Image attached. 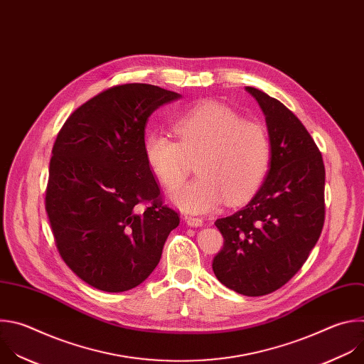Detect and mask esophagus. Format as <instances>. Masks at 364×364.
Wrapping results in <instances>:
<instances>
[{
  "label": "esophagus",
  "mask_w": 364,
  "mask_h": 364,
  "mask_svg": "<svg viewBox=\"0 0 364 364\" xmlns=\"http://www.w3.org/2000/svg\"><path fill=\"white\" fill-rule=\"evenodd\" d=\"M185 223L189 225V227H202V220L200 218H196V216H189V215H185Z\"/></svg>",
  "instance_id": "obj_1"
}]
</instances>
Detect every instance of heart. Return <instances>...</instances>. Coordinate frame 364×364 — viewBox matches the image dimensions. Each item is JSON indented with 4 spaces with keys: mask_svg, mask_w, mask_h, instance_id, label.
<instances>
[{
    "mask_svg": "<svg viewBox=\"0 0 364 364\" xmlns=\"http://www.w3.org/2000/svg\"><path fill=\"white\" fill-rule=\"evenodd\" d=\"M179 139L152 132L144 139V156L166 188L179 186L191 161L199 158V178L173 191L169 198L181 209L203 213L248 199L262 183L271 161V143L258 122L242 120L230 107L203 102L175 120Z\"/></svg>",
    "mask_w": 364,
    "mask_h": 364,
    "instance_id": "b5f03b06",
    "label": "heart"
}]
</instances>
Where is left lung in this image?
<instances>
[{
  "instance_id": "left-lung-1",
  "label": "left lung",
  "mask_w": 364,
  "mask_h": 364,
  "mask_svg": "<svg viewBox=\"0 0 364 364\" xmlns=\"http://www.w3.org/2000/svg\"><path fill=\"white\" fill-rule=\"evenodd\" d=\"M258 102L271 143L269 169L242 209L215 221L224 247L212 269L235 293L259 297L291 279L324 225L326 169L313 137L281 102L245 87Z\"/></svg>"
}]
</instances>
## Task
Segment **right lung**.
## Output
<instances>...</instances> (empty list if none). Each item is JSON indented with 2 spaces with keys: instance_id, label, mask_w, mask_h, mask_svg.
I'll list each match as a JSON object with an SVG mask.
<instances>
[{
  "instance_id": "1",
  "label": "right lung",
  "mask_w": 364,
  "mask_h": 364,
  "mask_svg": "<svg viewBox=\"0 0 364 364\" xmlns=\"http://www.w3.org/2000/svg\"><path fill=\"white\" fill-rule=\"evenodd\" d=\"M179 97L152 85L113 86L73 112L54 141L46 210L55 245L70 269L102 291L146 279L179 225L144 156L149 116Z\"/></svg>"
}]
</instances>
